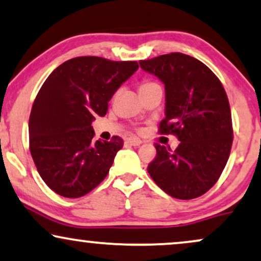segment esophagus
<instances>
[{"instance_id":"obj_1","label":"esophagus","mask_w":261,"mask_h":261,"mask_svg":"<svg viewBox=\"0 0 261 261\" xmlns=\"http://www.w3.org/2000/svg\"><path fill=\"white\" fill-rule=\"evenodd\" d=\"M127 143L128 144H131V146H140V144L142 143V141L140 140V138H136V137H130V138H127Z\"/></svg>"}]
</instances>
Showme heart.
Returning a JSON list of instances; mask_svg holds the SVG:
<instances>
[{
    "instance_id": "obj_1",
    "label": "heart",
    "mask_w": 261,
    "mask_h": 261,
    "mask_svg": "<svg viewBox=\"0 0 261 261\" xmlns=\"http://www.w3.org/2000/svg\"><path fill=\"white\" fill-rule=\"evenodd\" d=\"M159 87H160V85L158 84L156 82L149 81V79H146V81H142L141 83H140V85H138V90H140V94H141V92L151 90V89L159 88Z\"/></svg>"
}]
</instances>
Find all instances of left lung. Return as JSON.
<instances>
[{"label": "left lung", "instance_id": "1", "mask_svg": "<svg viewBox=\"0 0 261 261\" xmlns=\"http://www.w3.org/2000/svg\"><path fill=\"white\" fill-rule=\"evenodd\" d=\"M140 66L165 84L166 117L159 134L180 141L174 150L155 144L148 172L176 199L203 195L219 179L232 146L231 111L223 84L203 62L182 53L141 60Z\"/></svg>", "mask_w": 261, "mask_h": 261}]
</instances>
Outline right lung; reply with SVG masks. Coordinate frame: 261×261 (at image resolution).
<instances>
[{
	"mask_svg": "<svg viewBox=\"0 0 261 261\" xmlns=\"http://www.w3.org/2000/svg\"><path fill=\"white\" fill-rule=\"evenodd\" d=\"M137 61L78 57L49 74L29 119L30 151L44 183L77 199L106 178L124 141H94L95 115L103 117L118 88L137 71Z\"/></svg>",
	"mask_w": 261,
	"mask_h": 261,
	"instance_id": "obj_1",
	"label": "right lung"
}]
</instances>
